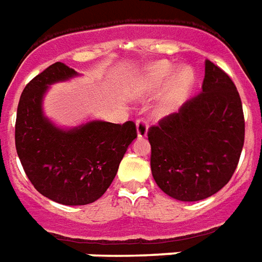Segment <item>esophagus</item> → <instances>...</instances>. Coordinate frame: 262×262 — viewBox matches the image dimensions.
Instances as JSON below:
<instances>
[{"label": "esophagus", "instance_id": "34e87169", "mask_svg": "<svg viewBox=\"0 0 262 262\" xmlns=\"http://www.w3.org/2000/svg\"><path fill=\"white\" fill-rule=\"evenodd\" d=\"M147 122L144 119H137L136 120V130H137V137L139 139H144L147 136Z\"/></svg>", "mask_w": 262, "mask_h": 262}]
</instances>
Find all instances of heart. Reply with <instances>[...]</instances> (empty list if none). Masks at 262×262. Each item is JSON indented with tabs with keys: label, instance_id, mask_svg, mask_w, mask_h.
Here are the masks:
<instances>
[{
	"label": "heart",
	"instance_id": "heart-1",
	"mask_svg": "<svg viewBox=\"0 0 262 262\" xmlns=\"http://www.w3.org/2000/svg\"><path fill=\"white\" fill-rule=\"evenodd\" d=\"M176 67L168 61H156L148 64L132 82L130 97L136 99L157 94L165 85L164 94L160 98L154 114L159 118H168L180 111L191 95L195 85V73L184 66L174 73Z\"/></svg>",
	"mask_w": 262,
	"mask_h": 262
}]
</instances>
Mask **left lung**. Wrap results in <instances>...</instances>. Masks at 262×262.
Wrapping results in <instances>:
<instances>
[{
    "mask_svg": "<svg viewBox=\"0 0 262 262\" xmlns=\"http://www.w3.org/2000/svg\"><path fill=\"white\" fill-rule=\"evenodd\" d=\"M151 174L168 196L196 202L230 181L244 144V116L234 82L205 61L202 92L148 130Z\"/></svg>",
    "mask_w": 262,
    "mask_h": 262,
    "instance_id": "left-lung-1",
    "label": "left lung"
}]
</instances>
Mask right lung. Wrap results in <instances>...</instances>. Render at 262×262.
<instances>
[{
    "label": "right lung",
    "mask_w": 262,
    "mask_h": 262,
    "mask_svg": "<svg viewBox=\"0 0 262 262\" xmlns=\"http://www.w3.org/2000/svg\"><path fill=\"white\" fill-rule=\"evenodd\" d=\"M64 63L36 75L20 95L15 146L26 176L43 196L61 205H88L114 181L126 150L137 137L136 125L88 120L60 127L43 112L50 85L78 77Z\"/></svg>",
    "instance_id": "obj_1"
}]
</instances>
